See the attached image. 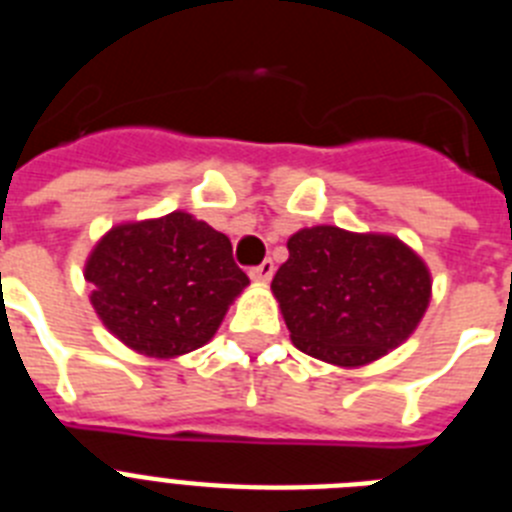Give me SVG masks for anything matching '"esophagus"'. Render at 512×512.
<instances>
[{"label":"esophagus","mask_w":512,"mask_h":512,"mask_svg":"<svg viewBox=\"0 0 512 512\" xmlns=\"http://www.w3.org/2000/svg\"><path fill=\"white\" fill-rule=\"evenodd\" d=\"M248 274H251V279H253V282H261V284H266V282H269L271 277H274V261H271V259H266L264 264L253 266V269L248 271Z\"/></svg>","instance_id":"esophagus-1"}]
</instances>
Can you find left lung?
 <instances>
[{
    "mask_svg": "<svg viewBox=\"0 0 512 512\" xmlns=\"http://www.w3.org/2000/svg\"><path fill=\"white\" fill-rule=\"evenodd\" d=\"M271 282L289 338L333 366L372 364L410 338L431 302V271L395 235L336 225L297 230Z\"/></svg>",
    "mask_w": 512,
    "mask_h": 512,
    "instance_id": "obj_1",
    "label": "left lung"
}]
</instances>
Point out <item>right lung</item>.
<instances>
[{"label":"right lung","instance_id":"obj_1","mask_svg":"<svg viewBox=\"0 0 512 512\" xmlns=\"http://www.w3.org/2000/svg\"><path fill=\"white\" fill-rule=\"evenodd\" d=\"M84 279L104 328L151 359L205 346L248 287L228 235L184 210L112 225L89 253Z\"/></svg>","mask_w":512,"mask_h":512}]
</instances>
